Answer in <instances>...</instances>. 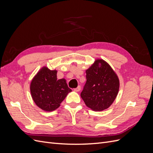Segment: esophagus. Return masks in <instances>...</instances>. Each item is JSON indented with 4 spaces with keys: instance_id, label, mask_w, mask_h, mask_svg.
<instances>
[{
    "instance_id": "obj_1",
    "label": "esophagus",
    "mask_w": 153,
    "mask_h": 153,
    "mask_svg": "<svg viewBox=\"0 0 153 153\" xmlns=\"http://www.w3.org/2000/svg\"><path fill=\"white\" fill-rule=\"evenodd\" d=\"M81 90V87L79 85V86H78L76 89H75V91H76V92H79Z\"/></svg>"
}]
</instances>
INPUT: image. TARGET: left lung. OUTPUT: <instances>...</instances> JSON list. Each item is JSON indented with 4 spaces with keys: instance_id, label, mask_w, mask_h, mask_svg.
<instances>
[{
    "instance_id": "8db88e82",
    "label": "left lung",
    "mask_w": 153,
    "mask_h": 153,
    "mask_svg": "<svg viewBox=\"0 0 153 153\" xmlns=\"http://www.w3.org/2000/svg\"><path fill=\"white\" fill-rule=\"evenodd\" d=\"M86 83L81 98L94 111L107 109L116 98L119 89L117 74L103 59H98L85 71Z\"/></svg>"
}]
</instances>
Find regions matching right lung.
Wrapping results in <instances>:
<instances>
[{
	"label": "right lung",
	"mask_w": 153,
	"mask_h": 153,
	"mask_svg": "<svg viewBox=\"0 0 153 153\" xmlns=\"http://www.w3.org/2000/svg\"><path fill=\"white\" fill-rule=\"evenodd\" d=\"M57 71L44 66L32 78L30 90L32 100L39 108L52 112L60 106L71 89L64 78L57 80Z\"/></svg>",
	"instance_id": "obj_1"
}]
</instances>
